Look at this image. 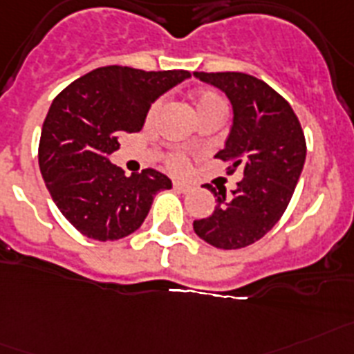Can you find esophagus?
Wrapping results in <instances>:
<instances>
[{
  "label": "esophagus",
  "mask_w": 354,
  "mask_h": 354,
  "mask_svg": "<svg viewBox=\"0 0 354 354\" xmlns=\"http://www.w3.org/2000/svg\"><path fill=\"white\" fill-rule=\"evenodd\" d=\"M174 189H177V192H180V194H188L189 189H192V186L183 183V180H174Z\"/></svg>",
  "instance_id": "34e87169"
}]
</instances>
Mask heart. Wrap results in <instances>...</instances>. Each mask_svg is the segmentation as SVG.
<instances>
[{"label":"heart","mask_w":354,"mask_h":354,"mask_svg":"<svg viewBox=\"0 0 354 354\" xmlns=\"http://www.w3.org/2000/svg\"><path fill=\"white\" fill-rule=\"evenodd\" d=\"M194 104L197 108L198 115H206V113L212 112H226V103H224V99L218 95L217 92H213V90H201L194 95ZM160 108H162V99H156L151 106L148 108V113H146V121L153 122L159 115ZM168 168H171L174 171H183L186 168V157L179 151H174L168 157Z\"/></svg>","instance_id":"obj_1"}]
</instances>
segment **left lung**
Masks as SVG:
<instances>
[{
    "label": "left lung",
    "mask_w": 354,
    "mask_h": 354,
    "mask_svg": "<svg viewBox=\"0 0 354 354\" xmlns=\"http://www.w3.org/2000/svg\"><path fill=\"white\" fill-rule=\"evenodd\" d=\"M201 81L217 86L233 104V128L217 159L227 174L242 168L244 179L233 195L226 188H206L217 208L194 221L203 241L221 250H241L261 241L284 215L306 160V137L297 113L279 92L242 72H195Z\"/></svg>",
    "instance_id": "obj_1"
}]
</instances>
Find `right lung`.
<instances>
[{
    "label": "right lung",
    "instance_id": "add662e5",
    "mask_svg": "<svg viewBox=\"0 0 354 354\" xmlns=\"http://www.w3.org/2000/svg\"><path fill=\"white\" fill-rule=\"evenodd\" d=\"M188 70L101 66L55 95L39 139V168L55 206L93 241H119L145 223L171 180L153 168L124 175L108 156L121 133L139 131L150 104L189 77Z\"/></svg>",
    "mask_w": 354,
    "mask_h": 354
}]
</instances>
